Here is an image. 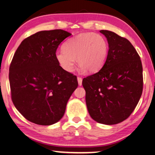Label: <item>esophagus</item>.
<instances>
[{
  "label": "esophagus",
  "instance_id": "esophagus-1",
  "mask_svg": "<svg viewBox=\"0 0 155 155\" xmlns=\"http://www.w3.org/2000/svg\"><path fill=\"white\" fill-rule=\"evenodd\" d=\"M77 80H78V85H79V86H81V85H82V81H83L82 78L80 77H77Z\"/></svg>",
  "mask_w": 155,
  "mask_h": 155
}]
</instances>
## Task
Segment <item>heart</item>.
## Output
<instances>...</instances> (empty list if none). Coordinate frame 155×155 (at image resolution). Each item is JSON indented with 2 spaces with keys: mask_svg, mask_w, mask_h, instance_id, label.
Here are the masks:
<instances>
[{
  "mask_svg": "<svg viewBox=\"0 0 155 155\" xmlns=\"http://www.w3.org/2000/svg\"><path fill=\"white\" fill-rule=\"evenodd\" d=\"M109 45L103 35L94 33H81L68 40L64 49L55 53V58L64 71L73 72L77 59L82 72H98L108 54Z\"/></svg>",
  "mask_w": 155,
  "mask_h": 155,
  "instance_id": "b5f03b06",
  "label": "heart"
}]
</instances>
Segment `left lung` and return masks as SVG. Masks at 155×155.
<instances>
[{
	"label": "left lung",
	"mask_w": 155,
	"mask_h": 155,
	"mask_svg": "<svg viewBox=\"0 0 155 155\" xmlns=\"http://www.w3.org/2000/svg\"><path fill=\"white\" fill-rule=\"evenodd\" d=\"M100 32L108 41L107 59L82 84L91 118L111 125L127 119L137 106L143 91V68L140 55L127 39L112 31Z\"/></svg>",
	"instance_id": "8db88e82"
}]
</instances>
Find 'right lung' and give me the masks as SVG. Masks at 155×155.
Here are the masks:
<instances>
[{
    "instance_id": "right-lung-1",
    "label": "right lung",
    "mask_w": 155,
    "mask_h": 155,
    "mask_svg": "<svg viewBox=\"0 0 155 155\" xmlns=\"http://www.w3.org/2000/svg\"><path fill=\"white\" fill-rule=\"evenodd\" d=\"M71 35L61 29L40 31L25 39L15 52L9 74L12 100L28 121L51 125L64 116L78 81L60 67L55 53Z\"/></svg>"
}]
</instances>
